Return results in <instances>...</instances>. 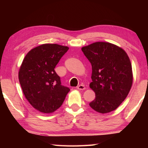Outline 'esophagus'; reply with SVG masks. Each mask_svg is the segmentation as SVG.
Listing matches in <instances>:
<instances>
[{
	"label": "esophagus",
	"mask_w": 148,
	"mask_h": 148,
	"mask_svg": "<svg viewBox=\"0 0 148 148\" xmlns=\"http://www.w3.org/2000/svg\"><path fill=\"white\" fill-rule=\"evenodd\" d=\"M77 89H79V90H84L85 89H86V87H85L84 85L80 84V85H79L78 86H77Z\"/></svg>",
	"instance_id": "1"
}]
</instances>
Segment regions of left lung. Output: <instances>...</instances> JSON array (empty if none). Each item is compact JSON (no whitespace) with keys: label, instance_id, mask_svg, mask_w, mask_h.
Instances as JSON below:
<instances>
[{"label":"left lung","instance_id":"left-lung-1","mask_svg":"<svg viewBox=\"0 0 148 148\" xmlns=\"http://www.w3.org/2000/svg\"><path fill=\"white\" fill-rule=\"evenodd\" d=\"M82 50L92 66L89 86L95 99L89 106L101 114L113 111L126 99L132 84L128 56L121 47L108 42H95Z\"/></svg>","mask_w":148,"mask_h":148}]
</instances>
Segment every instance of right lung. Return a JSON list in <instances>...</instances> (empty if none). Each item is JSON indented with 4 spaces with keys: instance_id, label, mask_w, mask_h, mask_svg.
I'll use <instances>...</instances> for the list:
<instances>
[{
    "instance_id": "1",
    "label": "right lung",
    "mask_w": 148,
    "mask_h": 148,
    "mask_svg": "<svg viewBox=\"0 0 148 148\" xmlns=\"http://www.w3.org/2000/svg\"><path fill=\"white\" fill-rule=\"evenodd\" d=\"M68 50V47L56 44H42L26 55L20 67L19 80L25 96L42 113L58 109L70 91L61 84L54 70Z\"/></svg>"
}]
</instances>
